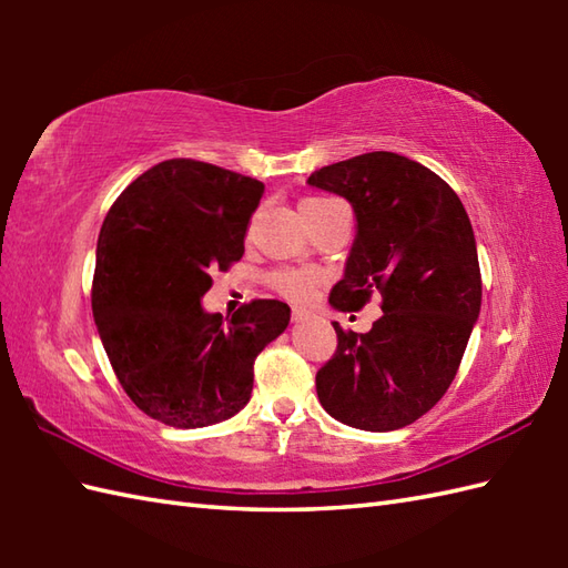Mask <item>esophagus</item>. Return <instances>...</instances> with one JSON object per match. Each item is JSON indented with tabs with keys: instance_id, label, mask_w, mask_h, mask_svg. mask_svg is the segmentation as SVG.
<instances>
[{
	"instance_id": "esophagus-1",
	"label": "esophagus",
	"mask_w": 568,
	"mask_h": 568,
	"mask_svg": "<svg viewBox=\"0 0 568 568\" xmlns=\"http://www.w3.org/2000/svg\"><path fill=\"white\" fill-rule=\"evenodd\" d=\"M307 317L305 310H293V322H303Z\"/></svg>"
}]
</instances>
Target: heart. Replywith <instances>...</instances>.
I'll list each match as a JSON object with an SVG mask.
<instances>
[{"label": "heart", "instance_id": "obj_1", "mask_svg": "<svg viewBox=\"0 0 568 568\" xmlns=\"http://www.w3.org/2000/svg\"><path fill=\"white\" fill-rule=\"evenodd\" d=\"M327 200L322 197H307L300 202V210L303 207H315V204H322ZM271 283L277 293H281L283 297L293 300V303H307V300L312 297V293H315V287L320 283V275L315 271H277Z\"/></svg>", "mask_w": 568, "mask_h": 568}]
</instances>
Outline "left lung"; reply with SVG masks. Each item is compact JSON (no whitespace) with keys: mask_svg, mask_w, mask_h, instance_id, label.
Returning <instances> with one entry per match:
<instances>
[{"mask_svg":"<svg viewBox=\"0 0 568 568\" xmlns=\"http://www.w3.org/2000/svg\"><path fill=\"white\" fill-rule=\"evenodd\" d=\"M344 197L356 239L329 305L361 310L373 291L383 317L371 332L334 324L336 354L317 373V397L348 427L413 425L449 388L480 315V268L470 220L456 192L407 155L361 153L307 178Z\"/></svg>","mask_w":568,"mask_h":568,"instance_id":"1","label":"left lung"}]
</instances>
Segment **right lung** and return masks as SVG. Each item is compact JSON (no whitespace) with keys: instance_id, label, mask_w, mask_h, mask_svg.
<instances>
[{"instance_id":"1","label":"right lung","mask_w":568,"mask_h":568,"mask_svg":"<svg viewBox=\"0 0 568 568\" xmlns=\"http://www.w3.org/2000/svg\"><path fill=\"white\" fill-rule=\"evenodd\" d=\"M263 183L171 159L116 197L98 239L92 315L119 383L168 427L234 417L253 390V361L291 324V307L253 300L232 320L202 307L210 271L244 256Z\"/></svg>"}]
</instances>
